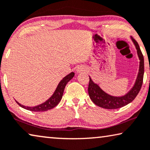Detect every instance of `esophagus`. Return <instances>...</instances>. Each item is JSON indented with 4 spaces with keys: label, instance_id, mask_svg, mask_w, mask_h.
Instances as JSON below:
<instances>
[{
    "label": "esophagus",
    "instance_id": "34e87169",
    "mask_svg": "<svg viewBox=\"0 0 150 150\" xmlns=\"http://www.w3.org/2000/svg\"><path fill=\"white\" fill-rule=\"evenodd\" d=\"M76 71L78 73H80V72H83V71H86V69L84 66H80L77 68Z\"/></svg>",
    "mask_w": 150,
    "mask_h": 150
}]
</instances>
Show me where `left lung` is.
Instances as JSON below:
<instances>
[{"mask_svg":"<svg viewBox=\"0 0 150 150\" xmlns=\"http://www.w3.org/2000/svg\"><path fill=\"white\" fill-rule=\"evenodd\" d=\"M132 41L136 47L137 55L139 59V69L136 81L133 88L127 94L121 97L112 96L99 87L98 84L95 83L89 76L88 92L92 101L95 105L105 109H118L133 101L142 88L144 74V59L138 43L134 38L131 37Z\"/></svg>","mask_w":150,"mask_h":150,"instance_id":"obj_1","label":"left lung"}]
</instances>
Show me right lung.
<instances>
[{"label":"right lung","mask_w":150,"mask_h":150,"mask_svg":"<svg viewBox=\"0 0 150 150\" xmlns=\"http://www.w3.org/2000/svg\"><path fill=\"white\" fill-rule=\"evenodd\" d=\"M74 76V72H71L69 74L66 76L64 79L61 80L59 83L58 84L57 88H56L53 94L52 95V96L49 99H47L46 101L40 104V105L34 106V107H28V106L21 105V104L19 103L17 101H16V103L19 106H21V108L32 112H45L51 110L52 108H55V106H57L58 103H59L61 99L62 98L64 88L66 87L67 83L72 79Z\"/></svg>","instance_id":"add662e5"}]
</instances>
